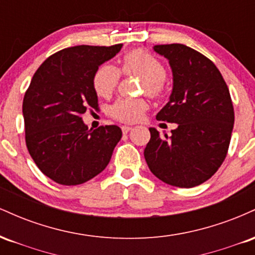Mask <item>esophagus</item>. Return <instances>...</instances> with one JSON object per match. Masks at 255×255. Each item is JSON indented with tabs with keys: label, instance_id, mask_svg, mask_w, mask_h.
Masks as SVG:
<instances>
[{
	"label": "esophagus",
	"instance_id": "obj_1",
	"mask_svg": "<svg viewBox=\"0 0 255 255\" xmlns=\"http://www.w3.org/2000/svg\"><path fill=\"white\" fill-rule=\"evenodd\" d=\"M121 129H122V131H124V134H127L128 131L131 130V127H129V126H122Z\"/></svg>",
	"mask_w": 255,
	"mask_h": 255
}]
</instances>
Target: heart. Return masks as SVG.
<instances>
[{
  "instance_id": "b5f03b06",
  "label": "heart",
  "mask_w": 255,
  "mask_h": 255,
  "mask_svg": "<svg viewBox=\"0 0 255 255\" xmlns=\"http://www.w3.org/2000/svg\"><path fill=\"white\" fill-rule=\"evenodd\" d=\"M121 71L126 75L141 77L140 91L151 97H160L165 91L164 79L166 75L163 63L156 56L142 49L128 51L122 57ZM120 71L110 63H103L96 69L92 85L96 93L108 98L115 92L120 81ZM148 103L144 98H120L110 107L111 118L120 122L133 124L142 118L147 110Z\"/></svg>"
}]
</instances>
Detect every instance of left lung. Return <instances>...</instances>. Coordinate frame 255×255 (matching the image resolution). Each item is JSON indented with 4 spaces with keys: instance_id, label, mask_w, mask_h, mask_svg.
<instances>
[{
    "instance_id": "1",
    "label": "left lung",
    "mask_w": 255,
    "mask_h": 255,
    "mask_svg": "<svg viewBox=\"0 0 255 255\" xmlns=\"http://www.w3.org/2000/svg\"><path fill=\"white\" fill-rule=\"evenodd\" d=\"M153 50L168 58L174 81L156 119L177 127L171 136L150 128L144 156L160 181L192 188L209 180L228 153L235 119L229 89L215 63L194 49L164 44Z\"/></svg>"
}]
</instances>
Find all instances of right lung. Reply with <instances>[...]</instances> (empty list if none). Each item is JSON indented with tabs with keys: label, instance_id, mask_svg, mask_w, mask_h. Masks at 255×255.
Here are the masks:
<instances>
[{
	"label": "right lung",
	"instance_id": "1",
	"mask_svg": "<svg viewBox=\"0 0 255 255\" xmlns=\"http://www.w3.org/2000/svg\"><path fill=\"white\" fill-rule=\"evenodd\" d=\"M121 48L122 44L63 49L46 58L32 78L22 102L26 146L39 170L55 182L85 183L109 164L121 128L89 129L81 115L98 108L92 85L96 69Z\"/></svg>",
	"mask_w": 255,
	"mask_h": 255
}]
</instances>
